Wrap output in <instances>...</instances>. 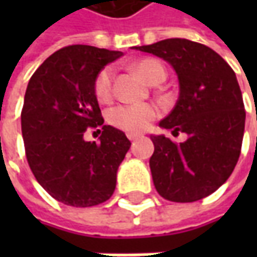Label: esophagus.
I'll use <instances>...</instances> for the list:
<instances>
[{
	"mask_svg": "<svg viewBox=\"0 0 257 257\" xmlns=\"http://www.w3.org/2000/svg\"><path fill=\"white\" fill-rule=\"evenodd\" d=\"M139 137H140L139 134H127V139H128V140H132V142H134V140H137Z\"/></svg>",
	"mask_w": 257,
	"mask_h": 257,
	"instance_id": "obj_1",
	"label": "esophagus"
}]
</instances>
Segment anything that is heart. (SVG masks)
<instances>
[{
  "label": "heart",
  "mask_w": 257,
  "mask_h": 257,
  "mask_svg": "<svg viewBox=\"0 0 257 257\" xmlns=\"http://www.w3.org/2000/svg\"><path fill=\"white\" fill-rule=\"evenodd\" d=\"M144 80L150 84L162 83L166 78L164 65L156 58H142L133 64ZM114 71L111 67H104L94 80V94L98 103L107 104L113 100ZM159 115V107L150 103L118 104L108 111V123L128 134L140 133Z\"/></svg>",
  "instance_id": "heart-1"
}]
</instances>
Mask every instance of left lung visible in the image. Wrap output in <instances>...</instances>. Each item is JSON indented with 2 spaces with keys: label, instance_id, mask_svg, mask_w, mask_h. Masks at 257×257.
I'll list each match as a JSON object with an SVG mask.
<instances>
[{
  "label": "left lung",
  "instance_id": "obj_1",
  "mask_svg": "<svg viewBox=\"0 0 257 257\" xmlns=\"http://www.w3.org/2000/svg\"><path fill=\"white\" fill-rule=\"evenodd\" d=\"M136 50L157 55L176 70L179 100L160 127L189 136L180 144L152 136L154 187L166 200L197 202L229 179L240 156L246 111L236 74L212 48L184 38Z\"/></svg>",
  "mask_w": 257,
  "mask_h": 257
}]
</instances>
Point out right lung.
Masks as SVG:
<instances>
[{
    "label": "right lung",
    "instance_id": "obj_1",
    "mask_svg": "<svg viewBox=\"0 0 257 257\" xmlns=\"http://www.w3.org/2000/svg\"><path fill=\"white\" fill-rule=\"evenodd\" d=\"M121 55L68 45L30 78L21 111L27 162L45 192L67 206L90 207L108 200L132 146L123 132L104 125L94 94L97 74ZM97 126L102 127L100 143L84 142L85 130Z\"/></svg>",
    "mask_w": 257,
    "mask_h": 257
}]
</instances>
